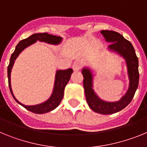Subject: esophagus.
Segmentation results:
<instances>
[{"mask_svg": "<svg viewBox=\"0 0 147 147\" xmlns=\"http://www.w3.org/2000/svg\"><path fill=\"white\" fill-rule=\"evenodd\" d=\"M72 68L74 71H80V70L82 68L81 63H80V62H74V64H73V65H72Z\"/></svg>", "mask_w": 147, "mask_h": 147, "instance_id": "34e87169", "label": "esophagus"}]
</instances>
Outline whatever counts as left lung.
Masks as SVG:
<instances>
[{"instance_id": "1", "label": "left lung", "mask_w": 147, "mask_h": 147, "mask_svg": "<svg viewBox=\"0 0 147 147\" xmlns=\"http://www.w3.org/2000/svg\"><path fill=\"white\" fill-rule=\"evenodd\" d=\"M101 34L107 42H111L108 46L110 51L118 53L122 56L126 61L127 74L129 77V88L124 96L119 101L114 102H105L96 94L93 89V74L89 68L84 67L82 75L84 76L83 85L85 88V97L89 107L94 112L104 115H109L117 113L125 108L134 96L138 86L139 72H138V59L132 43L126 40L121 34L114 31L102 30Z\"/></svg>"}]
</instances>
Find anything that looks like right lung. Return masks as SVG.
<instances>
[{"mask_svg":"<svg viewBox=\"0 0 147 147\" xmlns=\"http://www.w3.org/2000/svg\"><path fill=\"white\" fill-rule=\"evenodd\" d=\"M62 38L61 37L55 36V35L49 34L48 33H37L31 35L28 38L18 42V45H16L15 51L12 53L10 58L9 64L7 68V74H8V81H9V86L10 92L12 95L13 98L18 102L22 105L23 107H25L26 110H29L31 112L37 114H42L49 113L51 110H54L56 107H57L60 104L63 95H64V90L65 88L66 85L69 82L70 78H71V74L73 73V70L71 68H68L67 70H59L57 71L55 76V82H54V86L53 93L51 96L50 98L45 101V102L41 104H39L37 105H32V106H28V105H24L21 104L20 102H18L16 98L15 97L12 93L11 88V68L13 67V65L15 63V61L16 58L18 57V55L20 54L22 51L24 50L26 48H27L29 45H32L33 43L37 42V40H39L40 42H45L49 44H53V45H57L60 43Z\"/></svg>","mask_w":147,"mask_h":147,"instance_id":"add662e5","label":"right lung"}]
</instances>
